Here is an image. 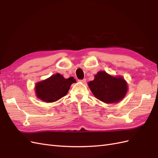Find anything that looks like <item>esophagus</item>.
I'll list each match as a JSON object with an SVG mask.
<instances>
[{"label":"esophagus","mask_w":158,"mask_h":158,"mask_svg":"<svg viewBox=\"0 0 158 158\" xmlns=\"http://www.w3.org/2000/svg\"><path fill=\"white\" fill-rule=\"evenodd\" d=\"M80 81L81 82H82V83H85V82H86V79L84 78V79H82V80H80Z\"/></svg>","instance_id":"esophagus-1"}]
</instances>
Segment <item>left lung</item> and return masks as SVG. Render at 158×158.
<instances>
[{
  "instance_id": "left-lung-1",
  "label": "left lung",
  "mask_w": 158,
  "mask_h": 158,
  "mask_svg": "<svg viewBox=\"0 0 158 158\" xmlns=\"http://www.w3.org/2000/svg\"><path fill=\"white\" fill-rule=\"evenodd\" d=\"M88 86L95 98L106 103L121 101L128 90L127 84L122 76L114 77L105 71L98 72L94 80L88 82Z\"/></svg>"
}]
</instances>
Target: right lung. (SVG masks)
<instances>
[{"label": "right lung", "instance_id": "add662e5", "mask_svg": "<svg viewBox=\"0 0 158 158\" xmlns=\"http://www.w3.org/2000/svg\"><path fill=\"white\" fill-rule=\"evenodd\" d=\"M76 82L73 77L64 78L57 73L45 80L41 81L35 85L37 97L42 101L51 103L65 96L69 92L71 84Z\"/></svg>", "mask_w": 158, "mask_h": 158}]
</instances>
